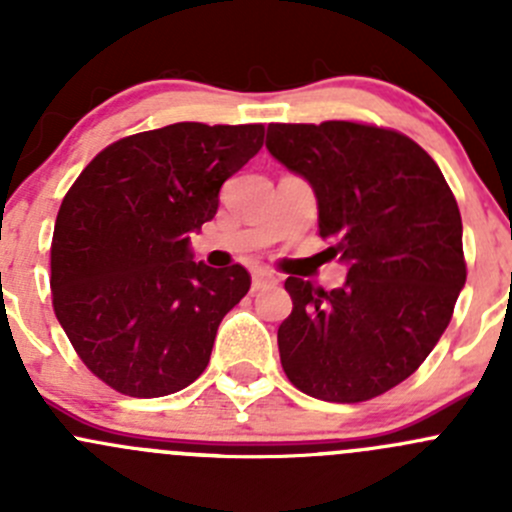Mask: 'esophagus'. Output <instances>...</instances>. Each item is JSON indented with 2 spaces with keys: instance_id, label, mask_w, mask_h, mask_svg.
<instances>
[{
  "instance_id": "34e87169",
  "label": "esophagus",
  "mask_w": 512,
  "mask_h": 512,
  "mask_svg": "<svg viewBox=\"0 0 512 512\" xmlns=\"http://www.w3.org/2000/svg\"><path fill=\"white\" fill-rule=\"evenodd\" d=\"M275 285H277V277L272 275V272L257 270L255 275H252V289H270Z\"/></svg>"
}]
</instances>
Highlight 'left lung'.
<instances>
[{"instance_id": "1", "label": "left lung", "mask_w": 512, "mask_h": 512, "mask_svg": "<svg viewBox=\"0 0 512 512\" xmlns=\"http://www.w3.org/2000/svg\"><path fill=\"white\" fill-rule=\"evenodd\" d=\"M267 151L312 185L319 235L349 267L329 292L287 277L282 369L314 399L381 396L431 354L466 285L456 198L436 160L391 128L270 123Z\"/></svg>"}]
</instances>
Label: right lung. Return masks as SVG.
Masks as SVG:
<instances>
[{
  "label": "right lung",
  "mask_w": 512,
  "mask_h": 512,
  "mask_svg": "<svg viewBox=\"0 0 512 512\" xmlns=\"http://www.w3.org/2000/svg\"><path fill=\"white\" fill-rule=\"evenodd\" d=\"M262 136V123L136 133L103 148L66 193L51 240L54 312L81 361L118 394H175L208 366L250 275L193 260L190 232L215 218L220 188Z\"/></svg>",
  "instance_id": "obj_1"
}]
</instances>
